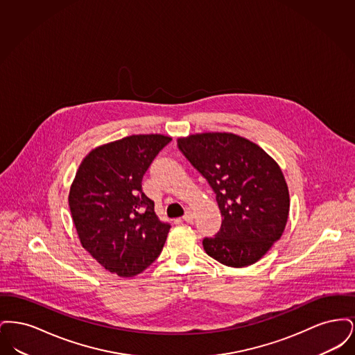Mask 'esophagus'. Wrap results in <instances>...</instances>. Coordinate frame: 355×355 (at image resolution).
Listing matches in <instances>:
<instances>
[{"instance_id": "34e87169", "label": "esophagus", "mask_w": 355, "mask_h": 355, "mask_svg": "<svg viewBox=\"0 0 355 355\" xmlns=\"http://www.w3.org/2000/svg\"><path fill=\"white\" fill-rule=\"evenodd\" d=\"M182 220H185V222H193L194 220V216H193V211L190 210V209H187L185 211V214H184V217H182Z\"/></svg>"}]
</instances>
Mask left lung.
<instances>
[{
	"instance_id": "1",
	"label": "left lung",
	"mask_w": 355,
	"mask_h": 355,
	"mask_svg": "<svg viewBox=\"0 0 355 355\" xmlns=\"http://www.w3.org/2000/svg\"><path fill=\"white\" fill-rule=\"evenodd\" d=\"M177 145L220 207V232L203 239L205 252L230 268L253 265L286 226L290 198L282 170L258 145L233 133L191 135Z\"/></svg>"
}]
</instances>
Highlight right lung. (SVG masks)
<instances>
[{"mask_svg": "<svg viewBox=\"0 0 355 355\" xmlns=\"http://www.w3.org/2000/svg\"><path fill=\"white\" fill-rule=\"evenodd\" d=\"M170 141L138 135L98 146L85 157L70 186L69 207L83 248L119 277L142 272L165 245L170 225L158 220L142 178Z\"/></svg>", "mask_w": 355, "mask_h": 355, "instance_id": "right-lung-1", "label": "right lung"}]
</instances>
